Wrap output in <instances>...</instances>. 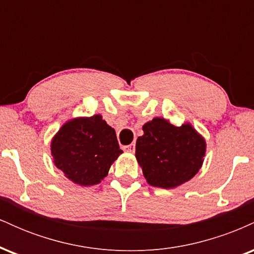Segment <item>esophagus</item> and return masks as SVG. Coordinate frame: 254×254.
<instances>
[{
	"label": "esophagus",
	"mask_w": 254,
	"mask_h": 254,
	"mask_svg": "<svg viewBox=\"0 0 254 254\" xmlns=\"http://www.w3.org/2000/svg\"><path fill=\"white\" fill-rule=\"evenodd\" d=\"M123 149H124L125 151H129V153H133V151H135V149H136V147H135V143H131V144L124 145V147H123Z\"/></svg>",
	"instance_id": "1"
}]
</instances>
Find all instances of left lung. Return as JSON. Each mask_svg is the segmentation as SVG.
<instances>
[{
  "label": "left lung",
  "instance_id": "8db88e82",
  "mask_svg": "<svg viewBox=\"0 0 254 254\" xmlns=\"http://www.w3.org/2000/svg\"><path fill=\"white\" fill-rule=\"evenodd\" d=\"M136 142V159L147 183L174 189L192 179L202 167L206 151L204 137L190 123L182 127L156 117L143 125Z\"/></svg>",
  "mask_w": 254,
  "mask_h": 254
}]
</instances>
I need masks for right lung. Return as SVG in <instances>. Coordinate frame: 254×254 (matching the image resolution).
<instances>
[{"label": "right lung", "mask_w": 254, "mask_h": 254, "mask_svg": "<svg viewBox=\"0 0 254 254\" xmlns=\"http://www.w3.org/2000/svg\"><path fill=\"white\" fill-rule=\"evenodd\" d=\"M122 153L115 129L100 115L65 122L51 139L54 164L81 186L100 183Z\"/></svg>", "instance_id": "obj_1"}]
</instances>
